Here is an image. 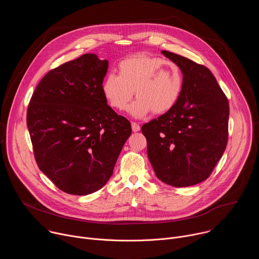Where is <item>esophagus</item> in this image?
I'll return each mask as SVG.
<instances>
[{
  "mask_svg": "<svg viewBox=\"0 0 259 259\" xmlns=\"http://www.w3.org/2000/svg\"><path fill=\"white\" fill-rule=\"evenodd\" d=\"M131 127H132V131L133 132H138L140 130V126L137 123H135V122L131 123Z\"/></svg>",
  "mask_w": 259,
  "mask_h": 259,
  "instance_id": "obj_1",
  "label": "esophagus"
}]
</instances>
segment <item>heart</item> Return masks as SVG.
Returning a JSON list of instances; mask_svg holds the SVG:
<instances>
[{
  "label": "heart",
  "mask_w": 259,
  "mask_h": 259,
  "mask_svg": "<svg viewBox=\"0 0 259 259\" xmlns=\"http://www.w3.org/2000/svg\"><path fill=\"white\" fill-rule=\"evenodd\" d=\"M118 69L119 75L108 73L101 86L104 97L115 109H125L134 93L137 99L129 107V113L135 118H143L151 112L165 114L178 102L183 78L175 63L135 55L122 60Z\"/></svg>",
  "instance_id": "b5f03b06"
}]
</instances>
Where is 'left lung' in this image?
I'll use <instances>...</instances> for the list:
<instances>
[{
	"mask_svg": "<svg viewBox=\"0 0 259 259\" xmlns=\"http://www.w3.org/2000/svg\"><path fill=\"white\" fill-rule=\"evenodd\" d=\"M180 68L183 87L169 112L142 125L157 177L176 188L207 179L223 157L229 135V101L209 68L162 51Z\"/></svg>",
	"mask_w": 259,
	"mask_h": 259,
	"instance_id": "8db88e82",
	"label": "left lung"
}]
</instances>
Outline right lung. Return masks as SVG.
<instances>
[{"label":"right lung","mask_w":259,"mask_h":259,"mask_svg":"<svg viewBox=\"0 0 259 259\" xmlns=\"http://www.w3.org/2000/svg\"><path fill=\"white\" fill-rule=\"evenodd\" d=\"M107 67V60L91 53L65 62L44 76L28 104L35 162L70 195H89L104 186L132 132L102 93Z\"/></svg>","instance_id":"add662e5"}]
</instances>
